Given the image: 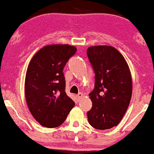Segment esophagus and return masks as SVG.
<instances>
[{"instance_id":"esophagus-1","label":"esophagus","mask_w":154,"mask_h":154,"mask_svg":"<svg viewBox=\"0 0 154 154\" xmlns=\"http://www.w3.org/2000/svg\"><path fill=\"white\" fill-rule=\"evenodd\" d=\"M82 96H83V94L82 93H78V94L77 95V100H79L81 99V98H82Z\"/></svg>"}]
</instances>
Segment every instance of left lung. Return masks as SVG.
<instances>
[{"label": "left lung", "instance_id": "left-lung-1", "mask_svg": "<svg viewBox=\"0 0 154 154\" xmlns=\"http://www.w3.org/2000/svg\"><path fill=\"white\" fill-rule=\"evenodd\" d=\"M87 55L95 72V88L89 94L93 106L88 122L98 130H107L120 122L129 106L132 77L126 60L114 47H89Z\"/></svg>", "mask_w": 154, "mask_h": 154}]
</instances>
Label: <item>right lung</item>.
<instances>
[{
	"label": "right lung",
	"mask_w": 154,
	"mask_h": 154,
	"mask_svg": "<svg viewBox=\"0 0 154 154\" xmlns=\"http://www.w3.org/2000/svg\"><path fill=\"white\" fill-rule=\"evenodd\" d=\"M76 51L69 45H47L34 55L28 65L24 84L26 103L42 126H60L75 106L65 92L63 69Z\"/></svg>",
	"instance_id": "1"
}]
</instances>
